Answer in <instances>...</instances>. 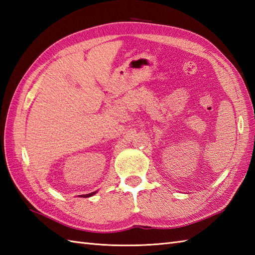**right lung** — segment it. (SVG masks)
<instances>
[{
  "label": "right lung",
  "mask_w": 255,
  "mask_h": 255,
  "mask_svg": "<svg viewBox=\"0 0 255 255\" xmlns=\"http://www.w3.org/2000/svg\"><path fill=\"white\" fill-rule=\"evenodd\" d=\"M97 192V191H96ZM96 192H93V193H90V194H85V195H80L81 197H91V196H93L94 194H96Z\"/></svg>",
  "instance_id": "1"
}]
</instances>
